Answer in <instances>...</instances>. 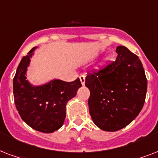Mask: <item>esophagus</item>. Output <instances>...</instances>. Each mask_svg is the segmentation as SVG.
<instances>
[{
  "label": "esophagus",
  "instance_id": "1",
  "mask_svg": "<svg viewBox=\"0 0 158 158\" xmlns=\"http://www.w3.org/2000/svg\"><path fill=\"white\" fill-rule=\"evenodd\" d=\"M79 79H80V82H81L82 85L84 86V84H85V76H84V75H80V76H79Z\"/></svg>",
  "mask_w": 158,
  "mask_h": 158
}]
</instances>
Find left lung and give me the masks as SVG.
<instances>
[{"label": "left lung", "instance_id": "obj_1", "mask_svg": "<svg viewBox=\"0 0 158 158\" xmlns=\"http://www.w3.org/2000/svg\"><path fill=\"white\" fill-rule=\"evenodd\" d=\"M115 61L88 73L89 113L94 124L114 132L132 122L142 110L148 81L139 58L119 46Z\"/></svg>", "mask_w": 158, "mask_h": 158}]
</instances>
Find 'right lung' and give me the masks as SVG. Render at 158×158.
<instances>
[{
	"mask_svg": "<svg viewBox=\"0 0 158 158\" xmlns=\"http://www.w3.org/2000/svg\"><path fill=\"white\" fill-rule=\"evenodd\" d=\"M35 48L22 58L14 77L15 104L22 120L31 128L52 133L64 124L65 106L82 84L78 78L73 82L53 79L43 85L33 86L26 79V72Z\"/></svg>",
	"mask_w": 158,
	"mask_h": 158,
	"instance_id": "right-lung-1",
	"label": "right lung"
}]
</instances>
